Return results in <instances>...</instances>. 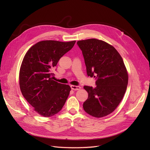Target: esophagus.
I'll use <instances>...</instances> for the list:
<instances>
[{
	"label": "esophagus",
	"instance_id": "esophagus-1",
	"mask_svg": "<svg viewBox=\"0 0 150 150\" xmlns=\"http://www.w3.org/2000/svg\"><path fill=\"white\" fill-rule=\"evenodd\" d=\"M70 88L72 89L75 90V91H78L81 89V87L80 86H74V85H71Z\"/></svg>",
	"mask_w": 150,
	"mask_h": 150
}]
</instances>
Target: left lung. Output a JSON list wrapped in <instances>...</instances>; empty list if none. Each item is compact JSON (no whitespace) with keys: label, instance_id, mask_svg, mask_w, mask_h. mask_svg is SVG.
I'll use <instances>...</instances> for the list:
<instances>
[{"label":"left lung","instance_id":"left-lung-1","mask_svg":"<svg viewBox=\"0 0 150 150\" xmlns=\"http://www.w3.org/2000/svg\"><path fill=\"white\" fill-rule=\"evenodd\" d=\"M87 74L96 78V87L84 86L88 98L83 103L86 112L95 117L112 113L127 90L128 75L123 59L114 47L97 39L78 41Z\"/></svg>","mask_w":150,"mask_h":150}]
</instances>
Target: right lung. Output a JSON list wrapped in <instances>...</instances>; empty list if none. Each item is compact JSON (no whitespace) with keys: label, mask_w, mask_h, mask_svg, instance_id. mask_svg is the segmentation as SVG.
<instances>
[{"label":"right lung","mask_w":150,"mask_h":150,"mask_svg":"<svg viewBox=\"0 0 150 150\" xmlns=\"http://www.w3.org/2000/svg\"><path fill=\"white\" fill-rule=\"evenodd\" d=\"M75 42L40 41L31 47L23 59L19 72L21 92L35 111L44 117L58 113L68 98L70 87L53 80L52 72Z\"/></svg>","instance_id":"obj_1"}]
</instances>
